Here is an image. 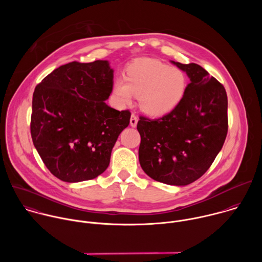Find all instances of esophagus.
Segmentation results:
<instances>
[{
    "label": "esophagus",
    "instance_id": "1",
    "mask_svg": "<svg viewBox=\"0 0 262 262\" xmlns=\"http://www.w3.org/2000/svg\"><path fill=\"white\" fill-rule=\"evenodd\" d=\"M129 123L133 127L137 126V123H138V117L135 115V114H132L130 116V120H129Z\"/></svg>",
    "mask_w": 262,
    "mask_h": 262
}]
</instances>
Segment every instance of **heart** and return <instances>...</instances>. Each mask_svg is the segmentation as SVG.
<instances>
[{
  "label": "heart",
  "instance_id": "b5f03b06",
  "mask_svg": "<svg viewBox=\"0 0 262 262\" xmlns=\"http://www.w3.org/2000/svg\"><path fill=\"white\" fill-rule=\"evenodd\" d=\"M188 78L178 67L156 59H140L128 66L125 78H119L114 84V95L122 104H130L135 94L146 114L163 116L170 113L182 100Z\"/></svg>",
  "mask_w": 262,
  "mask_h": 262
}]
</instances>
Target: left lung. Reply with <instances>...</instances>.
I'll list each match as a JSON object with an SVG mask.
<instances>
[{"mask_svg":"<svg viewBox=\"0 0 262 262\" xmlns=\"http://www.w3.org/2000/svg\"><path fill=\"white\" fill-rule=\"evenodd\" d=\"M191 82L179 104L159 119L140 116L139 161L152 179L186 185L211 166L228 132L226 90L198 64L171 61Z\"/></svg>","mask_w":262,"mask_h":262,"instance_id":"8db88e82","label":"left lung"}]
</instances>
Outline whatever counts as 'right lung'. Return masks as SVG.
<instances>
[{
	"label": "right lung",
	"instance_id": "1",
	"mask_svg": "<svg viewBox=\"0 0 262 262\" xmlns=\"http://www.w3.org/2000/svg\"><path fill=\"white\" fill-rule=\"evenodd\" d=\"M107 61L70 62L36 86L32 100L33 144L51 173L66 182L90 180L105 171L130 112L104 101L113 90Z\"/></svg>",
	"mask_w": 262,
	"mask_h": 262
}]
</instances>
